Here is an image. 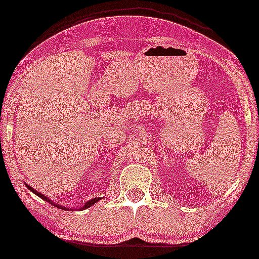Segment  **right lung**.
I'll return each instance as SVG.
<instances>
[{
	"instance_id": "obj_1",
	"label": "right lung",
	"mask_w": 259,
	"mask_h": 259,
	"mask_svg": "<svg viewBox=\"0 0 259 259\" xmlns=\"http://www.w3.org/2000/svg\"><path fill=\"white\" fill-rule=\"evenodd\" d=\"M27 187H28V189H29V190L31 191V192H34L35 194H36V196H38V197H40V198H42V199H45V200H48V201H49V203H51V204H53V203H52V201H51V200H49L47 197H46V196H44V194H41L40 192H37V191H35V190L33 189V187H30L29 185H27ZM100 199H101V198H94V199H91L90 201H87V203H86V204H84V206H82V208H81V210H84V208H88V207H91V206H92V205H94L95 203H97V201H99V200H100ZM53 205H54V206H56V207H59V208H63V210H68V207L61 206V205H56V204H53Z\"/></svg>"
}]
</instances>
